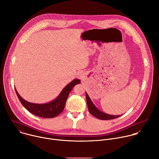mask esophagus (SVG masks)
<instances>
[{
  "mask_svg": "<svg viewBox=\"0 0 159 159\" xmlns=\"http://www.w3.org/2000/svg\"><path fill=\"white\" fill-rule=\"evenodd\" d=\"M79 77H83V74L80 73V74H79Z\"/></svg>",
  "mask_w": 159,
  "mask_h": 159,
  "instance_id": "esophagus-1",
  "label": "esophagus"
}]
</instances>
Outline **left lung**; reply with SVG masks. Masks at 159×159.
<instances>
[{
	"mask_svg": "<svg viewBox=\"0 0 159 159\" xmlns=\"http://www.w3.org/2000/svg\"><path fill=\"white\" fill-rule=\"evenodd\" d=\"M85 97H86V100H87V107L89 112L93 115L94 117L101 120H112V119H115L118 117H120L121 115H111L107 114V113H105L101 110H99L93 102L92 100L90 99V97L87 94V93H85Z\"/></svg>",
	"mask_w": 159,
	"mask_h": 159,
	"instance_id": "left-lung-1",
	"label": "left lung"
}]
</instances>
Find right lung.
I'll list each match as a JSON object with an SVG mask.
<instances>
[{
	"instance_id": "right-lung-1",
	"label": "right lung",
	"mask_w": 159,
	"mask_h": 159,
	"mask_svg": "<svg viewBox=\"0 0 159 159\" xmlns=\"http://www.w3.org/2000/svg\"><path fill=\"white\" fill-rule=\"evenodd\" d=\"M80 83V80L78 79L73 80L62 89L61 93L55 99L49 102L43 104L30 102L21 98L16 88L15 90L20 103L29 112L38 117L52 118L59 115L63 111L66 99L71 90L75 85Z\"/></svg>"
}]
</instances>
